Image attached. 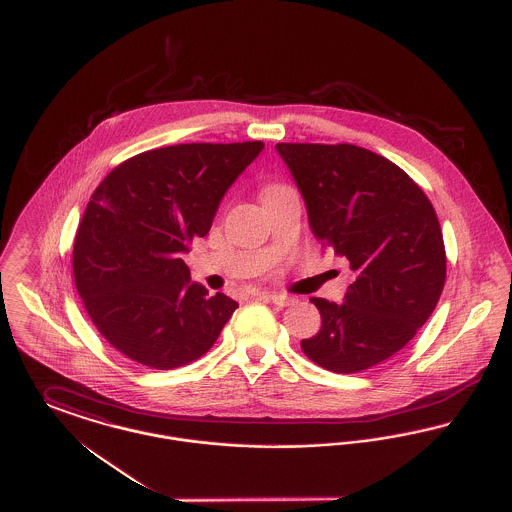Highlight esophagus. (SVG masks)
Wrapping results in <instances>:
<instances>
[{
    "instance_id": "34e87169",
    "label": "esophagus",
    "mask_w": 512,
    "mask_h": 512,
    "mask_svg": "<svg viewBox=\"0 0 512 512\" xmlns=\"http://www.w3.org/2000/svg\"><path fill=\"white\" fill-rule=\"evenodd\" d=\"M267 297L278 307H290L295 303L292 295H284V293H267Z\"/></svg>"
}]
</instances>
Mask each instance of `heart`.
<instances>
[{"instance_id": "obj_1", "label": "heart", "mask_w": 512, "mask_h": 512, "mask_svg": "<svg viewBox=\"0 0 512 512\" xmlns=\"http://www.w3.org/2000/svg\"><path fill=\"white\" fill-rule=\"evenodd\" d=\"M268 188H272V186H268ZM268 188H267V190H268Z\"/></svg>"}]
</instances>
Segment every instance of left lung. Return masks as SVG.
<instances>
[{
	"mask_svg": "<svg viewBox=\"0 0 512 512\" xmlns=\"http://www.w3.org/2000/svg\"><path fill=\"white\" fill-rule=\"evenodd\" d=\"M305 199L313 234L349 261L343 303L311 297L322 318L301 340L318 366L351 374L413 340L438 305L445 245L426 194L386 157L351 144H276Z\"/></svg>",
	"mask_w": 512,
	"mask_h": 512,
	"instance_id": "left-lung-1",
	"label": "left lung"
}]
</instances>
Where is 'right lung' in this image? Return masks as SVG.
I'll return each instance as SVG.
<instances>
[{"instance_id":"add662e5","label":"right lung","mask_w":512,"mask_h":512,"mask_svg":"<svg viewBox=\"0 0 512 512\" xmlns=\"http://www.w3.org/2000/svg\"><path fill=\"white\" fill-rule=\"evenodd\" d=\"M263 142L144 151L90 197L73 245L74 284L99 334L140 365L169 370L205 355L238 309L190 282L180 259L209 234L220 199Z\"/></svg>"}]
</instances>
